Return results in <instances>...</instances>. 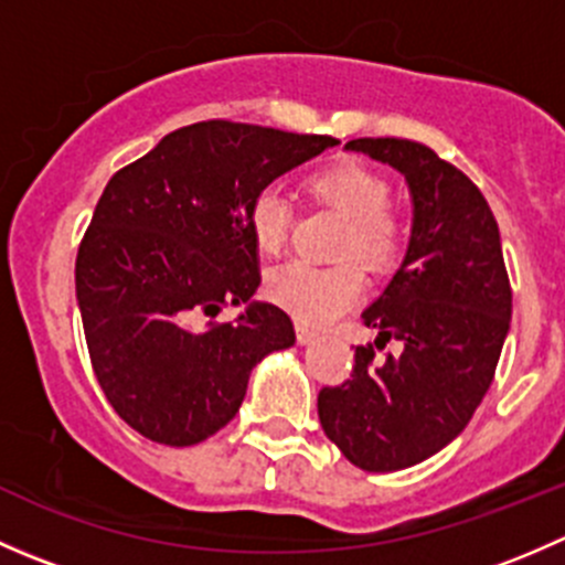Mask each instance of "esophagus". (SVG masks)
Masks as SVG:
<instances>
[{
  "mask_svg": "<svg viewBox=\"0 0 565 565\" xmlns=\"http://www.w3.org/2000/svg\"><path fill=\"white\" fill-rule=\"evenodd\" d=\"M295 335H298V344H311L317 339V330L306 328V324H295Z\"/></svg>",
  "mask_w": 565,
  "mask_h": 565,
  "instance_id": "34e87169",
  "label": "esophagus"
}]
</instances>
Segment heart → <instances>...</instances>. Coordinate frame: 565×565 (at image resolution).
Wrapping results in <instances>:
<instances>
[{"instance_id":"b5f03b06","label":"heart","mask_w":565,"mask_h":565,"mask_svg":"<svg viewBox=\"0 0 565 565\" xmlns=\"http://www.w3.org/2000/svg\"><path fill=\"white\" fill-rule=\"evenodd\" d=\"M311 193L328 207L347 215L335 243V265L292 259L273 267L265 292L278 309L306 324H328L361 300L366 289L361 259L369 270H388L402 250V224L391 213L393 188L383 174L358 161L333 163L309 180ZM292 207L278 188H262L248 207V230L262 254H278L287 243Z\"/></svg>"}]
</instances>
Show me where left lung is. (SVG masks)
<instances>
[{
  "label": "left lung",
  "mask_w": 565,
  "mask_h": 565,
  "mask_svg": "<svg viewBox=\"0 0 565 565\" xmlns=\"http://www.w3.org/2000/svg\"><path fill=\"white\" fill-rule=\"evenodd\" d=\"M404 174L413 232L402 267L363 311L377 343L398 356L373 361L355 347L352 380L322 388L319 424L355 467L391 472L435 457L487 396L511 324V284L498 221L483 193L435 150L409 139H352Z\"/></svg>",
  "instance_id": "left-lung-1"
}]
</instances>
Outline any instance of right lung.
<instances>
[{
    "label": "right lung",
    "mask_w": 565,
    "mask_h": 565,
    "mask_svg": "<svg viewBox=\"0 0 565 565\" xmlns=\"http://www.w3.org/2000/svg\"><path fill=\"white\" fill-rule=\"evenodd\" d=\"M333 136L207 119L163 136L108 180L76 256L95 377L114 413L163 446H196L241 409L250 369L295 344L292 319L254 298L248 207ZM247 303L235 323L224 305Z\"/></svg>",
    "instance_id": "1"
}]
</instances>
